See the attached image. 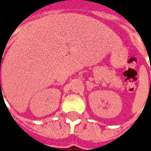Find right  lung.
Wrapping results in <instances>:
<instances>
[{"label": "right lung", "instance_id": "1", "mask_svg": "<svg viewBox=\"0 0 151 151\" xmlns=\"http://www.w3.org/2000/svg\"><path fill=\"white\" fill-rule=\"evenodd\" d=\"M0 86H1V80H0Z\"/></svg>", "mask_w": 151, "mask_h": 151}]
</instances>
